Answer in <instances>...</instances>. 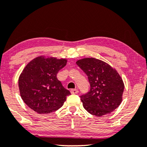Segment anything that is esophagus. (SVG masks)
I'll use <instances>...</instances> for the list:
<instances>
[{
    "label": "esophagus",
    "instance_id": "obj_1",
    "mask_svg": "<svg viewBox=\"0 0 147 147\" xmlns=\"http://www.w3.org/2000/svg\"><path fill=\"white\" fill-rule=\"evenodd\" d=\"M78 92H79V91L76 90V89H72V90H70V93H71L72 94H77Z\"/></svg>",
    "mask_w": 147,
    "mask_h": 147
}]
</instances>
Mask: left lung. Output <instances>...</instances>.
<instances>
[{"mask_svg": "<svg viewBox=\"0 0 147 147\" xmlns=\"http://www.w3.org/2000/svg\"><path fill=\"white\" fill-rule=\"evenodd\" d=\"M88 77L90 90L80 96L87 112L101 117L115 111L122 101L123 80L118 72L103 61L87 57L76 62Z\"/></svg>", "mask_w": 147, "mask_h": 147, "instance_id": "1", "label": "left lung"}]
</instances>
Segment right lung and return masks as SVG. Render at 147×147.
Masks as SVG:
<instances>
[{
  "label": "right lung",
  "mask_w": 147,
  "mask_h": 147,
  "mask_svg": "<svg viewBox=\"0 0 147 147\" xmlns=\"http://www.w3.org/2000/svg\"><path fill=\"white\" fill-rule=\"evenodd\" d=\"M66 59L38 57L30 62L20 76V95L28 107L39 114H48L61 108L70 92L57 79Z\"/></svg>",
  "instance_id": "obj_1"
}]
</instances>
